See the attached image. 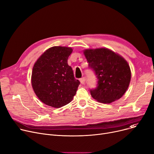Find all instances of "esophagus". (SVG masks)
<instances>
[{
    "label": "esophagus",
    "instance_id": "34e87169",
    "mask_svg": "<svg viewBox=\"0 0 154 154\" xmlns=\"http://www.w3.org/2000/svg\"><path fill=\"white\" fill-rule=\"evenodd\" d=\"M80 83H81L82 84H84L85 81V78L84 77H83L81 79H80Z\"/></svg>",
    "mask_w": 154,
    "mask_h": 154
}]
</instances>
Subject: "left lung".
<instances>
[{
    "label": "left lung",
    "mask_w": 154,
    "mask_h": 154,
    "mask_svg": "<svg viewBox=\"0 0 154 154\" xmlns=\"http://www.w3.org/2000/svg\"><path fill=\"white\" fill-rule=\"evenodd\" d=\"M84 54L97 79L96 88L90 89L92 97L110 103L122 97L128 87L131 72L127 62L106 48L87 49Z\"/></svg>",
    "instance_id": "8db88e82"
}]
</instances>
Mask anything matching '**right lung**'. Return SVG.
Wrapping results in <instances>:
<instances>
[{"mask_svg": "<svg viewBox=\"0 0 154 154\" xmlns=\"http://www.w3.org/2000/svg\"><path fill=\"white\" fill-rule=\"evenodd\" d=\"M72 48L54 46L35 63L32 85L38 98L45 105L60 108L70 103L80 84L67 63Z\"/></svg>", "mask_w": 154, "mask_h": 154, "instance_id": "1", "label": "right lung"}]
</instances>
